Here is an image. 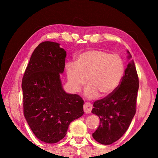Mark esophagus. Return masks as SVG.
<instances>
[{
    "mask_svg": "<svg viewBox=\"0 0 158 158\" xmlns=\"http://www.w3.org/2000/svg\"><path fill=\"white\" fill-rule=\"evenodd\" d=\"M93 106L90 103L85 102L84 105V111L85 114H89L91 112Z\"/></svg>",
    "mask_w": 158,
    "mask_h": 158,
    "instance_id": "34e87169",
    "label": "esophagus"
}]
</instances>
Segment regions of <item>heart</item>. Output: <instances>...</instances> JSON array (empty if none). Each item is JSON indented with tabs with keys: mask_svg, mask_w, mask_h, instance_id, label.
<instances>
[{
	"mask_svg": "<svg viewBox=\"0 0 158 158\" xmlns=\"http://www.w3.org/2000/svg\"><path fill=\"white\" fill-rule=\"evenodd\" d=\"M124 63L118 54L102 49H90L77 56L75 63L66 65V74L69 89L78 93L84 85L89 98L110 95L121 84L124 74Z\"/></svg>",
	"mask_w": 158,
	"mask_h": 158,
	"instance_id": "heart-1",
	"label": "heart"
}]
</instances>
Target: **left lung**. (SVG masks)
<instances>
[{
    "label": "left lung",
    "instance_id": "1",
    "mask_svg": "<svg viewBox=\"0 0 158 158\" xmlns=\"http://www.w3.org/2000/svg\"><path fill=\"white\" fill-rule=\"evenodd\" d=\"M128 58L132 56L129 52ZM139 77L134 61L128 64L118 87L101 100H96L92 113L100 118V125L93 137L101 144L109 145L126 132L136 113Z\"/></svg>",
    "mask_w": 158,
    "mask_h": 158
}]
</instances>
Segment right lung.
Listing matches in <instances>:
<instances>
[{
  "label": "right lung",
  "instance_id": "obj_1",
  "mask_svg": "<svg viewBox=\"0 0 158 158\" xmlns=\"http://www.w3.org/2000/svg\"><path fill=\"white\" fill-rule=\"evenodd\" d=\"M53 42H43L32 53L23 74V114L35 137L48 143L65 137L70 123L84 114V100L66 93L60 74L65 68L66 52Z\"/></svg>",
  "mask_w": 158,
  "mask_h": 158
}]
</instances>
